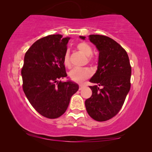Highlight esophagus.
Masks as SVG:
<instances>
[{
    "label": "esophagus",
    "instance_id": "esophagus-1",
    "mask_svg": "<svg viewBox=\"0 0 152 152\" xmlns=\"http://www.w3.org/2000/svg\"><path fill=\"white\" fill-rule=\"evenodd\" d=\"M84 84H80V86H79V90H80V91L82 90V89L84 88Z\"/></svg>",
    "mask_w": 152,
    "mask_h": 152
}]
</instances>
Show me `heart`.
<instances>
[{
  "instance_id": "heart-1",
  "label": "heart",
  "mask_w": 152,
  "mask_h": 152,
  "mask_svg": "<svg viewBox=\"0 0 152 152\" xmlns=\"http://www.w3.org/2000/svg\"><path fill=\"white\" fill-rule=\"evenodd\" d=\"M77 48L81 53H82L87 57H90L93 54V50L88 43L85 42L80 43L77 45ZM64 64L66 66H70L69 51H66L64 55ZM92 72L88 68H75L69 72L70 79L74 82L80 83L84 82L86 79L90 77Z\"/></svg>"
}]
</instances>
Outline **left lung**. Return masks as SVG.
<instances>
[{"label":"left lung","instance_id":"left-lung-1","mask_svg":"<svg viewBox=\"0 0 152 152\" xmlns=\"http://www.w3.org/2000/svg\"><path fill=\"white\" fill-rule=\"evenodd\" d=\"M88 39L99 51V58L97 70L89 80L96 84L90 86L92 95L85 106L93 119L103 122L114 117L123 105L130 90L132 67L125 50L113 39L99 34Z\"/></svg>","mask_w":152,"mask_h":152}]
</instances>
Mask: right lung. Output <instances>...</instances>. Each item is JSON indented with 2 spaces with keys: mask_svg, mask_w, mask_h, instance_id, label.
<instances>
[{
  "mask_svg": "<svg viewBox=\"0 0 152 152\" xmlns=\"http://www.w3.org/2000/svg\"><path fill=\"white\" fill-rule=\"evenodd\" d=\"M69 39L61 34L45 37L33 43L24 57L21 75L25 95L39 113L50 119L65 113L79 89L72 81L58 80L67 76L63 59Z\"/></svg>",
  "mask_w": 152,
  "mask_h": 152,
  "instance_id": "1",
  "label": "right lung"
}]
</instances>
